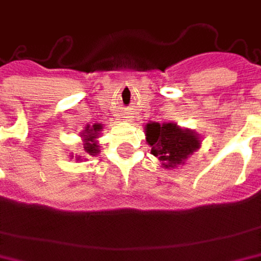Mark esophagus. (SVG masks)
Here are the masks:
<instances>
[{"label":"esophagus","mask_w":261,"mask_h":261,"mask_svg":"<svg viewBox=\"0 0 261 261\" xmlns=\"http://www.w3.org/2000/svg\"><path fill=\"white\" fill-rule=\"evenodd\" d=\"M124 118L127 119V121H131L134 117H133V114H131V112H125V114H124Z\"/></svg>","instance_id":"obj_1"}]
</instances>
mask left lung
I'll return each mask as SVG.
<instances>
[{"mask_svg": "<svg viewBox=\"0 0 261 261\" xmlns=\"http://www.w3.org/2000/svg\"><path fill=\"white\" fill-rule=\"evenodd\" d=\"M146 139L152 146V154L162 161L165 168L184 164L188 154L197 150L200 140L191 131L181 130L175 124L152 122L146 125Z\"/></svg>", "mask_w": 261, "mask_h": 261, "instance_id": "left-lung-1", "label": "left lung"}]
</instances>
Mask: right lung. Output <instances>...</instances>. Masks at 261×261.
I'll return each mask as SVG.
<instances>
[{
	"label": "right lung",
	"instance_id": "add662e5",
	"mask_svg": "<svg viewBox=\"0 0 261 261\" xmlns=\"http://www.w3.org/2000/svg\"><path fill=\"white\" fill-rule=\"evenodd\" d=\"M100 130V125L96 124V125H93V128H89L87 127V130L85 131V150L86 153H89V154H96L99 150H97V146L96 143H95V139H96V131Z\"/></svg>",
	"mask_w": 261,
	"mask_h": 261
}]
</instances>
